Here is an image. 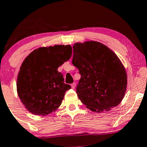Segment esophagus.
Returning <instances> with one entry per match:
<instances>
[{
	"label": "esophagus",
	"instance_id": "esophagus-1",
	"mask_svg": "<svg viewBox=\"0 0 147 147\" xmlns=\"http://www.w3.org/2000/svg\"><path fill=\"white\" fill-rule=\"evenodd\" d=\"M75 86H76V84L75 83H73V84H71V87H72V89H75Z\"/></svg>",
	"mask_w": 147,
	"mask_h": 147
}]
</instances>
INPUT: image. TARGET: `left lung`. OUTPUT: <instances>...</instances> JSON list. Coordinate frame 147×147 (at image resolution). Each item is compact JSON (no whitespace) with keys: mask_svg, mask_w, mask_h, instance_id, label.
I'll return each mask as SVG.
<instances>
[{"mask_svg":"<svg viewBox=\"0 0 147 147\" xmlns=\"http://www.w3.org/2000/svg\"><path fill=\"white\" fill-rule=\"evenodd\" d=\"M72 63L81 79L77 93L81 102L93 112L110 111L122 102L127 87V74L113 51L102 43H75Z\"/></svg>","mask_w":147,"mask_h":147,"instance_id":"8db88e82","label":"left lung"}]
</instances>
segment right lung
<instances>
[{"label": "right lung", "mask_w": 147, "mask_h": 147, "mask_svg": "<svg viewBox=\"0 0 147 147\" xmlns=\"http://www.w3.org/2000/svg\"><path fill=\"white\" fill-rule=\"evenodd\" d=\"M71 55L70 45H55L35 49L23 61L18 73L16 90L31 113L46 115L61 106L65 91L71 86L64 83L63 76L57 69Z\"/></svg>", "instance_id": "obj_1"}]
</instances>
